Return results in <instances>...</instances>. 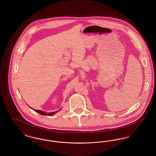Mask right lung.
I'll use <instances>...</instances> for the list:
<instances>
[{
    "mask_svg": "<svg viewBox=\"0 0 156 156\" xmlns=\"http://www.w3.org/2000/svg\"><path fill=\"white\" fill-rule=\"evenodd\" d=\"M29 107H30V106H29ZM31 109H32V108H31ZM33 109V110H34V111L36 112L37 113H38L39 114L42 115H45V116H52V115H54V114H55L57 112H58L59 111H61V109H60L59 111H58L50 112V113H47V112H45L42 111H40V110H34V109Z\"/></svg>",
    "mask_w": 156,
    "mask_h": 156,
    "instance_id": "obj_1",
    "label": "right lung"
}]
</instances>
